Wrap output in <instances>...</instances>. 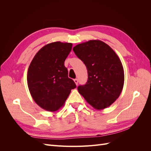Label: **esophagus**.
Wrapping results in <instances>:
<instances>
[{
  "mask_svg": "<svg viewBox=\"0 0 151 151\" xmlns=\"http://www.w3.org/2000/svg\"><path fill=\"white\" fill-rule=\"evenodd\" d=\"M74 83H76V84L77 86V84H78V79H75L74 80Z\"/></svg>",
  "mask_w": 151,
  "mask_h": 151,
  "instance_id": "34e87169",
  "label": "esophagus"
}]
</instances>
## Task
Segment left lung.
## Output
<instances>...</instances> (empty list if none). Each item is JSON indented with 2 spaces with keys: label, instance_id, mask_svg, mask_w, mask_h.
<instances>
[{
  "label": "left lung",
  "instance_id": "8db88e82",
  "mask_svg": "<svg viewBox=\"0 0 151 151\" xmlns=\"http://www.w3.org/2000/svg\"><path fill=\"white\" fill-rule=\"evenodd\" d=\"M73 51L88 72V82L77 88L79 93L96 109L109 107L119 97L124 84L120 59L108 45L99 40L77 45Z\"/></svg>",
  "mask_w": 151,
  "mask_h": 151
}]
</instances>
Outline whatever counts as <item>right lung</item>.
Segmentation results:
<instances>
[{
    "instance_id": "1",
    "label": "right lung",
    "mask_w": 151,
    "mask_h": 151,
    "mask_svg": "<svg viewBox=\"0 0 151 151\" xmlns=\"http://www.w3.org/2000/svg\"><path fill=\"white\" fill-rule=\"evenodd\" d=\"M72 47L70 43L56 42L45 45L36 53L28 68L27 83L32 98L48 111L58 110L71 90L76 88L68 77L64 62Z\"/></svg>"
}]
</instances>
